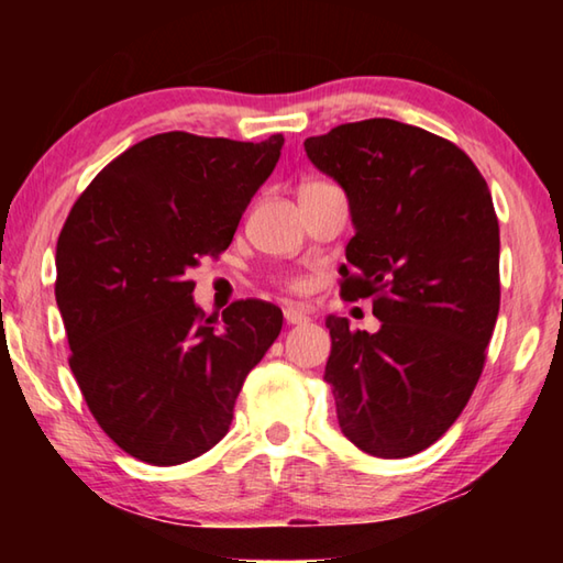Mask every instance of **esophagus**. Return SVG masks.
I'll return each instance as SVG.
<instances>
[{
    "mask_svg": "<svg viewBox=\"0 0 563 563\" xmlns=\"http://www.w3.org/2000/svg\"><path fill=\"white\" fill-rule=\"evenodd\" d=\"M283 316H285V322H288V325H302V322L310 320L308 312H302L300 308H295V305H288V308L283 310Z\"/></svg>",
    "mask_w": 563,
    "mask_h": 563,
    "instance_id": "esophagus-1",
    "label": "esophagus"
}]
</instances>
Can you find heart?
<instances>
[{
    "mask_svg": "<svg viewBox=\"0 0 563 563\" xmlns=\"http://www.w3.org/2000/svg\"><path fill=\"white\" fill-rule=\"evenodd\" d=\"M310 186H316V184H310ZM285 285H288L292 292H305L310 288L308 280H305V278H285Z\"/></svg>",
    "mask_w": 563,
    "mask_h": 563,
    "instance_id": "obj_1",
    "label": "heart"
}]
</instances>
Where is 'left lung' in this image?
<instances>
[{
    "label": "left lung",
    "instance_id": "1",
    "mask_svg": "<svg viewBox=\"0 0 563 563\" xmlns=\"http://www.w3.org/2000/svg\"><path fill=\"white\" fill-rule=\"evenodd\" d=\"M305 154L345 188L355 235L340 295L373 298L377 332L330 316L342 434L402 460L470 402L499 316V221L479 168L452 141L393 119L342 123Z\"/></svg>",
    "mask_w": 563,
    "mask_h": 563
}]
</instances>
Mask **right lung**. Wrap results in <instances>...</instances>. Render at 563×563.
I'll return each instance as SVG.
<instances>
[{
  "label": "right lung",
  "mask_w": 563,
  "mask_h": 563,
  "mask_svg": "<svg viewBox=\"0 0 563 563\" xmlns=\"http://www.w3.org/2000/svg\"><path fill=\"white\" fill-rule=\"evenodd\" d=\"M283 141L156 133L99 170L62 228L54 292L69 367L101 430L141 462L184 464L221 442L280 335L283 312L265 300L206 316L188 273L231 245Z\"/></svg>",
  "instance_id": "add662e5"
}]
</instances>
